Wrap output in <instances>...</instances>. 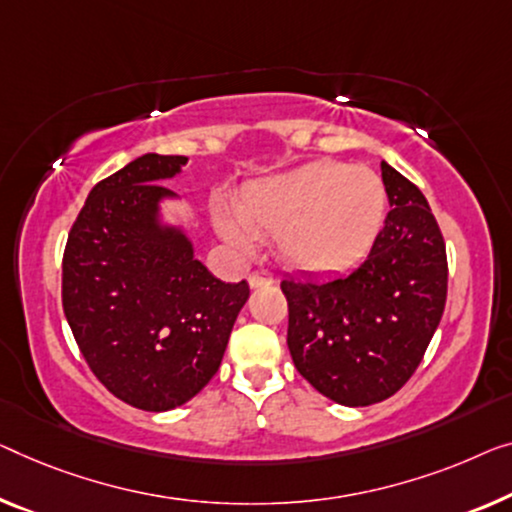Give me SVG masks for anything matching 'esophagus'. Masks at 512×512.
<instances>
[{"instance_id": "obj_1", "label": "esophagus", "mask_w": 512, "mask_h": 512, "mask_svg": "<svg viewBox=\"0 0 512 512\" xmlns=\"http://www.w3.org/2000/svg\"><path fill=\"white\" fill-rule=\"evenodd\" d=\"M248 282H250V287H253V289L266 287V285H273V276H271V273H266V271H253L248 276Z\"/></svg>"}]
</instances>
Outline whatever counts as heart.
Returning a JSON list of instances; mask_svg holds the SVG:
<instances>
[{"label":"heart","mask_w":512,"mask_h":512,"mask_svg":"<svg viewBox=\"0 0 512 512\" xmlns=\"http://www.w3.org/2000/svg\"><path fill=\"white\" fill-rule=\"evenodd\" d=\"M386 188L368 167L317 160L262 181L241 213L220 209L216 227L234 248H255V236L278 239L280 257L308 273H335L356 264L384 223Z\"/></svg>","instance_id":"heart-1"}]
</instances>
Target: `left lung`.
<instances>
[{"label": "left lung", "mask_w": 512, "mask_h": 512, "mask_svg": "<svg viewBox=\"0 0 512 512\" xmlns=\"http://www.w3.org/2000/svg\"><path fill=\"white\" fill-rule=\"evenodd\" d=\"M386 223L347 276L285 278L296 370L342 407L398 393L421 363L446 305L444 236L425 195L381 160Z\"/></svg>", "instance_id": "left-lung-1"}]
</instances>
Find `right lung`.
<instances>
[{
  "mask_svg": "<svg viewBox=\"0 0 512 512\" xmlns=\"http://www.w3.org/2000/svg\"><path fill=\"white\" fill-rule=\"evenodd\" d=\"M186 165L144 154L96 183L64 253L61 301L82 356L144 411L177 409L209 384L250 296L246 280L213 278L186 227L165 216L179 195L160 183Z\"/></svg>",
  "mask_w": 512,
  "mask_h": 512,
  "instance_id": "right-lung-1",
  "label": "right lung"
}]
</instances>
